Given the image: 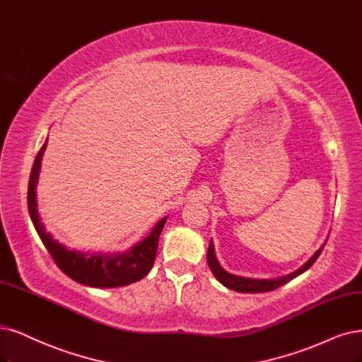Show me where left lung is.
Returning <instances> with one entry per match:
<instances>
[{"mask_svg":"<svg viewBox=\"0 0 362 362\" xmlns=\"http://www.w3.org/2000/svg\"><path fill=\"white\" fill-rule=\"evenodd\" d=\"M325 246V243H324ZM324 246L317 249L315 255L307 261L303 267H300V269L297 272H293L288 276H284V277H279V279H272V280H259V279H247V277H240V276H234V274H230L226 273L221 264L218 262L216 259V255H215V245H213V242H210L209 245V250H207V264L210 267L211 273L215 274V277L219 280V282L230 288L233 291H237V292H247V293H257V292H270V291H274L277 289L279 286H282L288 282H291L292 279H296L297 276H300L301 273H304L305 270H309L310 267L315 264V261L319 258L320 253H322V249Z\"/></svg>","mask_w":362,"mask_h":362,"instance_id":"left-lung-1","label":"left lung"}]
</instances>
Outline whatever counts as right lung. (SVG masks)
Instances as JSON below:
<instances>
[{"label": "right lung", "instance_id": "obj_1", "mask_svg": "<svg viewBox=\"0 0 362 362\" xmlns=\"http://www.w3.org/2000/svg\"><path fill=\"white\" fill-rule=\"evenodd\" d=\"M46 144L47 140L42 146V149L38 151L30 174L28 210L31 221L35 226V231L38 233L40 238H42V242L49 250L53 261L59 267V270L70 279L76 280V282L92 288H119L143 279L153 267L159 234L164 228L167 218L160 219L155 225L152 233L143 242L127 252L105 253L104 255V253H83L69 250L46 231L43 222L40 221L37 210L35 186Z\"/></svg>", "mask_w": 362, "mask_h": 362}]
</instances>
